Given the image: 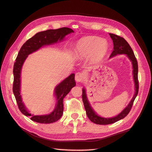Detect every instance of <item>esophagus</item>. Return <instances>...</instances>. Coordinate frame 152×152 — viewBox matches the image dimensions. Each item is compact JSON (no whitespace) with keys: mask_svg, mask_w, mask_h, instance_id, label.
I'll return each mask as SVG.
<instances>
[{"mask_svg":"<svg viewBox=\"0 0 152 152\" xmlns=\"http://www.w3.org/2000/svg\"><path fill=\"white\" fill-rule=\"evenodd\" d=\"M83 78H84V75L82 74V73L80 72H78L75 74V79L76 80V82H81L82 80H83Z\"/></svg>","mask_w":152,"mask_h":152,"instance_id":"esophagus-1","label":"esophagus"}]
</instances>
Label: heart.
I'll return each instance as SVG.
<instances>
[{
  "instance_id": "obj_1",
  "label": "heart",
  "mask_w": 152,
  "mask_h": 152,
  "mask_svg": "<svg viewBox=\"0 0 152 152\" xmlns=\"http://www.w3.org/2000/svg\"><path fill=\"white\" fill-rule=\"evenodd\" d=\"M108 45L101 38L88 37L80 40L76 45V55L79 58H88L94 56L96 60H101L107 53Z\"/></svg>"
}]
</instances>
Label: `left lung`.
Masks as SVG:
<instances>
[{"label": "left lung", "instance_id": "8db88e82", "mask_svg": "<svg viewBox=\"0 0 152 152\" xmlns=\"http://www.w3.org/2000/svg\"><path fill=\"white\" fill-rule=\"evenodd\" d=\"M110 37L112 38L113 43V50L112 51L111 55H110V58H112L115 56H116L117 54H127V56L129 58L132 64L133 77H134V80L135 83L136 92L129 104H128L127 107L124 109L120 114H118L117 116L112 118H103L98 116V115L94 112L93 108L91 107L88 100H87L85 89H82V101H83V103L84 104L87 115L91 122H93L96 124H99V125H107V124H113L121 120V119L124 118V117H126L131 111L133 103H134V101L136 98L139 91V81L138 79H137L138 65H137V61L134 56V52H133V50L131 49L129 44L127 43V41L123 37H121L120 36L113 34H110Z\"/></svg>", "mask_w": 152, "mask_h": 152}]
</instances>
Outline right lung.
I'll use <instances>...</instances> for the list:
<instances>
[{"instance_id":"right-lung-1","label":"right lung","mask_w":152,"mask_h":152,"mask_svg":"<svg viewBox=\"0 0 152 152\" xmlns=\"http://www.w3.org/2000/svg\"><path fill=\"white\" fill-rule=\"evenodd\" d=\"M73 32V30L67 27L39 32L27 40L22 45L18 53L13 67L12 91L21 112L25 116L29 117L31 121L41 124H50L58 121L61 117L63 113V99L76 84L75 74L72 73L55 88L54 93L56 96L58 102L54 111L49 115H34L30 113L25 108L20 95V74L23 64L28 54L36 51L44 45L56 43L58 41L62 40L66 35Z\"/></svg>"}]
</instances>
